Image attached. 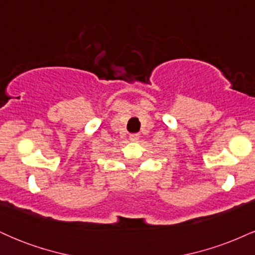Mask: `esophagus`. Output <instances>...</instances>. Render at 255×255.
I'll list each match as a JSON object with an SVG mask.
<instances>
[{"instance_id":"esophagus-1","label":"esophagus","mask_w":255,"mask_h":255,"mask_svg":"<svg viewBox=\"0 0 255 255\" xmlns=\"http://www.w3.org/2000/svg\"><path fill=\"white\" fill-rule=\"evenodd\" d=\"M139 134H130V135H129V140H130V141H136V140H139Z\"/></svg>"}]
</instances>
